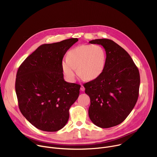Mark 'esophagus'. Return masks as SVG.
I'll return each mask as SVG.
<instances>
[{
	"mask_svg": "<svg viewBox=\"0 0 157 157\" xmlns=\"http://www.w3.org/2000/svg\"><path fill=\"white\" fill-rule=\"evenodd\" d=\"M80 89H81V91H84L85 90V88H84V87L82 85H81Z\"/></svg>",
	"mask_w": 157,
	"mask_h": 157,
	"instance_id": "obj_1",
	"label": "esophagus"
}]
</instances>
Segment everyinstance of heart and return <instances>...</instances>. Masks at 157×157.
<instances>
[{"instance_id": "b5f03b06", "label": "heart", "mask_w": 157, "mask_h": 157, "mask_svg": "<svg viewBox=\"0 0 157 157\" xmlns=\"http://www.w3.org/2000/svg\"><path fill=\"white\" fill-rule=\"evenodd\" d=\"M106 62L104 49L98 44H82L70 50L61 62L63 71L69 81H74L78 68L82 78L93 80L103 72Z\"/></svg>"}]
</instances>
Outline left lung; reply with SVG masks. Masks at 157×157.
Returning <instances> with one entry per match:
<instances>
[{
	"instance_id": "obj_1",
	"label": "left lung",
	"mask_w": 157,
	"mask_h": 157,
	"mask_svg": "<svg viewBox=\"0 0 157 157\" xmlns=\"http://www.w3.org/2000/svg\"><path fill=\"white\" fill-rule=\"evenodd\" d=\"M89 43L101 44L106 53L102 74L84 84L91 100L89 117L101 128L112 127L127 118L137 101L139 71L128 53L114 41L102 38Z\"/></svg>"
}]
</instances>
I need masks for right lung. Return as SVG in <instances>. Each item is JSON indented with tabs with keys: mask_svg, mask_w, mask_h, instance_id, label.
Here are the masks:
<instances>
[{
	"mask_svg": "<svg viewBox=\"0 0 157 157\" xmlns=\"http://www.w3.org/2000/svg\"><path fill=\"white\" fill-rule=\"evenodd\" d=\"M78 41L73 38L41 44L18 68L15 91L19 109L41 130L56 132L63 128L70 108L79 96L81 86L65 81L61 67L64 55Z\"/></svg>",
	"mask_w": 157,
	"mask_h": 157,
	"instance_id": "add662e5",
	"label": "right lung"
}]
</instances>
